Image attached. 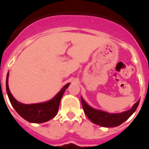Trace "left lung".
I'll return each instance as SVG.
<instances>
[{"instance_id": "obj_1", "label": "left lung", "mask_w": 149, "mask_h": 149, "mask_svg": "<svg viewBox=\"0 0 149 149\" xmlns=\"http://www.w3.org/2000/svg\"><path fill=\"white\" fill-rule=\"evenodd\" d=\"M81 103L84 113L93 123L101 127H113L120 125L121 124L125 122L129 117L131 116V115L136 111L139 104V101L134 104L130 110L118 113H111L104 110L93 108V107H91L84 101L82 96H81Z\"/></svg>"}]
</instances>
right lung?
I'll return each instance as SVG.
<instances>
[{
  "instance_id": "1",
  "label": "right lung",
  "mask_w": 149,
  "mask_h": 149,
  "mask_svg": "<svg viewBox=\"0 0 149 149\" xmlns=\"http://www.w3.org/2000/svg\"><path fill=\"white\" fill-rule=\"evenodd\" d=\"M8 80H9V72L6 75V93L12 106L20 116L30 123H43L53 119L58 113L60 101L65 89L70 85V83L65 84L60 89V92H58L56 95H55V96L48 101L40 102V103L27 104L21 103L13 97L9 88Z\"/></svg>"
}]
</instances>
